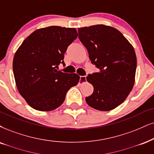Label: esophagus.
Wrapping results in <instances>:
<instances>
[{
    "instance_id": "obj_1",
    "label": "esophagus",
    "mask_w": 154,
    "mask_h": 154,
    "mask_svg": "<svg viewBox=\"0 0 154 154\" xmlns=\"http://www.w3.org/2000/svg\"><path fill=\"white\" fill-rule=\"evenodd\" d=\"M86 81V76H80V79H79V84L81 85L83 83Z\"/></svg>"
}]
</instances>
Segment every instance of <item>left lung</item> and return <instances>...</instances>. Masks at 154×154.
I'll return each mask as SVG.
<instances>
[{"instance_id": "left-lung-1", "label": "left lung", "mask_w": 154, "mask_h": 154, "mask_svg": "<svg viewBox=\"0 0 154 154\" xmlns=\"http://www.w3.org/2000/svg\"><path fill=\"white\" fill-rule=\"evenodd\" d=\"M79 38L99 72L86 77L94 92L86 98L91 107L108 111L121 105L135 81L136 56L128 40L117 29L104 26L79 28Z\"/></svg>"}]
</instances>
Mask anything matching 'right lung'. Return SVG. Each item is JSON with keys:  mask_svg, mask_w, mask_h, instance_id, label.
<instances>
[{"mask_svg": "<svg viewBox=\"0 0 154 154\" xmlns=\"http://www.w3.org/2000/svg\"><path fill=\"white\" fill-rule=\"evenodd\" d=\"M75 28L50 26L26 38L13 58V70L20 94L33 109L49 111L65 100L80 76L58 71L68 45L76 38Z\"/></svg>", "mask_w": 154, "mask_h": 154, "instance_id": "1", "label": "right lung"}]
</instances>
